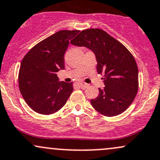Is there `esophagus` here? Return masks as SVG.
Here are the masks:
<instances>
[{
	"mask_svg": "<svg viewBox=\"0 0 160 160\" xmlns=\"http://www.w3.org/2000/svg\"><path fill=\"white\" fill-rule=\"evenodd\" d=\"M80 87L82 88H88V86H89V84H87V83H84V82H81V83L79 84Z\"/></svg>",
	"mask_w": 160,
	"mask_h": 160,
	"instance_id": "1",
	"label": "esophagus"
}]
</instances>
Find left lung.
Returning <instances> with one entry per match:
<instances>
[{"label":"left lung","instance_id":"8db88e82","mask_svg":"<svg viewBox=\"0 0 160 160\" xmlns=\"http://www.w3.org/2000/svg\"><path fill=\"white\" fill-rule=\"evenodd\" d=\"M93 52L97 69L105 87L99 88V96L91 99L99 113L113 117L123 113L134 100L138 88V70L132 54L119 41L103 30L91 28L82 31L71 41Z\"/></svg>","mask_w":160,"mask_h":160}]
</instances>
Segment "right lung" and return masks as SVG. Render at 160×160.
I'll use <instances>...</instances> for the list:
<instances>
[{"label": "right lung", "instance_id": "add662e5", "mask_svg": "<svg viewBox=\"0 0 160 160\" xmlns=\"http://www.w3.org/2000/svg\"><path fill=\"white\" fill-rule=\"evenodd\" d=\"M78 33V30L58 31L37 43L22 60L19 90L26 103L37 113L58 112L72 93V82H59L57 72L64 69L63 55L69 41Z\"/></svg>", "mask_w": 160, "mask_h": 160}]
</instances>
